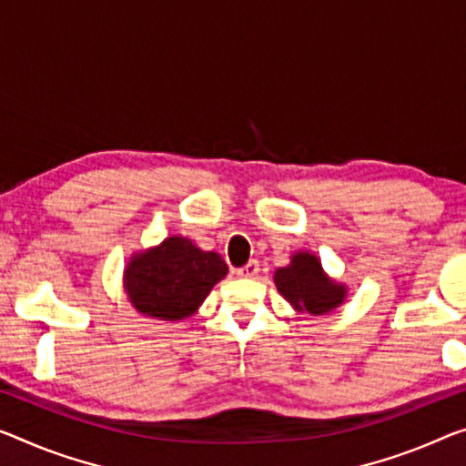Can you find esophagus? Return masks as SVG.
<instances>
[{
	"label": "esophagus",
	"instance_id": "esophagus-1",
	"mask_svg": "<svg viewBox=\"0 0 466 466\" xmlns=\"http://www.w3.org/2000/svg\"><path fill=\"white\" fill-rule=\"evenodd\" d=\"M258 273H260V264H258V260H249L246 267L238 268V275L241 279H256Z\"/></svg>",
	"mask_w": 466,
	"mask_h": 466
}]
</instances>
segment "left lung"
I'll list each match as a JSON object with an SVG mask.
<instances>
[{
    "mask_svg": "<svg viewBox=\"0 0 466 466\" xmlns=\"http://www.w3.org/2000/svg\"><path fill=\"white\" fill-rule=\"evenodd\" d=\"M273 281L277 291L298 314L323 317L339 308L348 298V285L329 277L319 256L308 249L293 252L288 267L275 270Z\"/></svg>",
    "mask_w": 466,
    "mask_h": 466,
    "instance_id": "obj_1",
    "label": "left lung"
}]
</instances>
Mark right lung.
Masks as SVG:
<instances>
[{
  "label": "right lung",
  "instance_id": "right-lung-1",
  "mask_svg": "<svg viewBox=\"0 0 466 466\" xmlns=\"http://www.w3.org/2000/svg\"><path fill=\"white\" fill-rule=\"evenodd\" d=\"M227 273L223 256L206 252L183 235H170L158 246L131 254L123 288L141 317L177 323L196 314Z\"/></svg>",
  "mask_w": 466,
  "mask_h": 466
}]
</instances>
